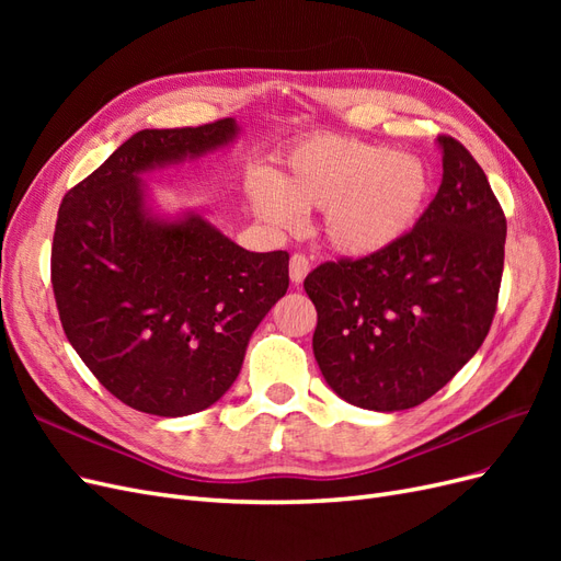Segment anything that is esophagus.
Masks as SVG:
<instances>
[{"mask_svg": "<svg viewBox=\"0 0 561 561\" xmlns=\"http://www.w3.org/2000/svg\"><path fill=\"white\" fill-rule=\"evenodd\" d=\"M309 268H311V264H309L307 257H304V254H293V257H290V280L295 285H301L304 278H307V274H309Z\"/></svg>", "mask_w": 561, "mask_h": 561, "instance_id": "34e87169", "label": "esophagus"}]
</instances>
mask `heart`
Masks as SVG:
<instances>
[{
    "mask_svg": "<svg viewBox=\"0 0 561 561\" xmlns=\"http://www.w3.org/2000/svg\"><path fill=\"white\" fill-rule=\"evenodd\" d=\"M431 190V168L414 151L322 135L287 157L276 182L254 180L250 203L276 231H295L304 222L301 213L322 210L320 229L332 250L365 260L416 227Z\"/></svg>",
    "mask_w": 561,
    "mask_h": 561,
    "instance_id": "b5f03b06",
    "label": "heart"
}]
</instances>
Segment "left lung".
Here are the masks:
<instances>
[{"mask_svg":"<svg viewBox=\"0 0 561 561\" xmlns=\"http://www.w3.org/2000/svg\"><path fill=\"white\" fill-rule=\"evenodd\" d=\"M437 147L443 184L416 227L377 257L325 262L304 280L322 377L363 410L426 402L478 353L496 313L503 210L461 142L443 135Z\"/></svg>","mask_w":561,"mask_h":561,"instance_id":"8db88e82","label":"left lung"}]
</instances>
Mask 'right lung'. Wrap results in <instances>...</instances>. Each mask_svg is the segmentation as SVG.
<instances>
[{
  "mask_svg": "<svg viewBox=\"0 0 561 561\" xmlns=\"http://www.w3.org/2000/svg\"><path fill=\"white\" fill-rule=\"evenodd\" d=\"M241 138L236 118L145 128L60 203L50 283L62 330L114 398L154 416L222 398L271 307L287 252H250L192 208L165 213L142 175Z\"/></svg>",
  "mask_w": 561,
  "mask_h": 561,
  "instance_id": "add662e5",
  "label": "right lung"
}]
</instances>
